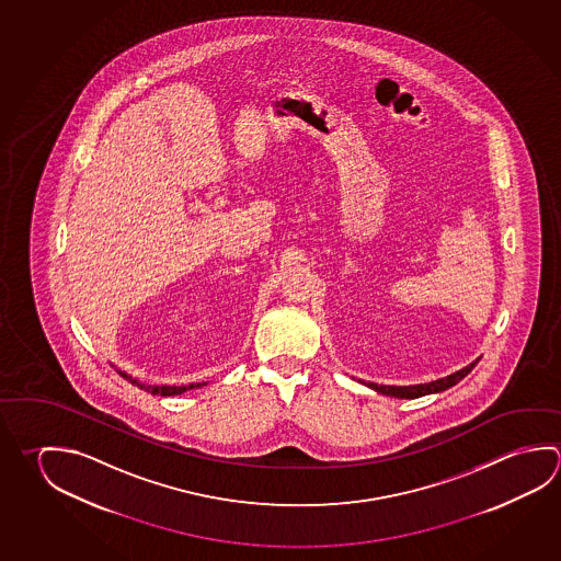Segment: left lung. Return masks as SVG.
<instances>
[{
  "label": "left lung",
  "mask_w": 561,
  "mask_h": 561,
  "mask_svg": "<svg viewBox=\"0 0 561 561\" xmlns=\"http://www.w3.org/2000/svg\"><path fill=\"white\" fill-rule=\"evenodd\" d=\"M472 366H474V363H472L471 366H467V368H462L459 373L451 374V376H447V378H442V380H435V382L430 383H417V386H378V383L368 382L366 386L373 388V390H376L378 393H383V396L413 400V398H420V396H425V393L443 392V390L451 388V386H455V383L461 380L462 376H467V374L471 373Z\"/></svg>",
  "instance_id": "8db88e82"
}]
</instances>
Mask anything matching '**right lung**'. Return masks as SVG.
Here are the masks:
<instances>
[{
  "label": "right lung",
  "instance_id": "add662e5",
  "mask_svg": "<svg viewBox=\"0 0 561 561\" xmlns=\"http://www.w3.org/2000/svg\"><path fill=\"white\" fill-rule=\"evenodd\" d=\"M126 380H129L131 383H136L138 388L141 390H146V392L153 393V396H178V393L187 392V390H193V388H198V386H205V382L201 383H188V386H146V383L139 382L136 378H131L126 373H119Z\"/></svg>",
  "mask_w": 561,
  "mask_h": 561
}]
</instances>
